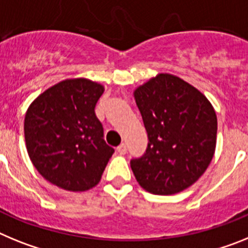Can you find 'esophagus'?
Masks as SVG:
<instances>
[{"mask_svg":"<svg viewBox=\"0 0 248 248\" xmlns=\"http://www.w3.org/2000/svg\"><path fill=\"white\" fill-rule=\"evenodd\" d=\"M117 150L120 155H124L126 153V145L124 143H122L119 146H118Z\"/></svg>","mask_w":248,"mask_h":248,"instance_id":"1","label":"esophagus"}]
</instances>
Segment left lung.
I'll return each mask as SVG.
<instances>
[{
  "instance_id": "1",
  "label": "left lung",
  "mask_w": 248,
  "mask_h": 248,
  "mask_svg": "<svg viewBox=\"0 0 248 248\" xmlns=\"http://www.w3.org/2000/svg\"><path fill=\"white\" fill-rule=\"evenodd\" d=\"M134 98L149 139L145 154L130 161L135 179L154 195L187 189L214 157V107L199 89L169 73H159L138 87Z\"/></svg>"
}]
</instances>
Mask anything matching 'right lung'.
<instances>
[{
  "mask_svg": "<svg viewBox=\"0 0 248 248\" xmlns=\"http://www.w3.org/2000/svg\"><path fill=\"white\" fill-rule=\"evenodd\" d=\"M104 87L87 78L52 85L25 117L27 153L37 171L68 191H87L102 179L114 149L103 139L95 104Z\"/></svg>",
  "mask_w": 248,
  "mask_h": 248,
  "instance_id": "obj_1",
  "label": "right lung"
}]
</instances>
